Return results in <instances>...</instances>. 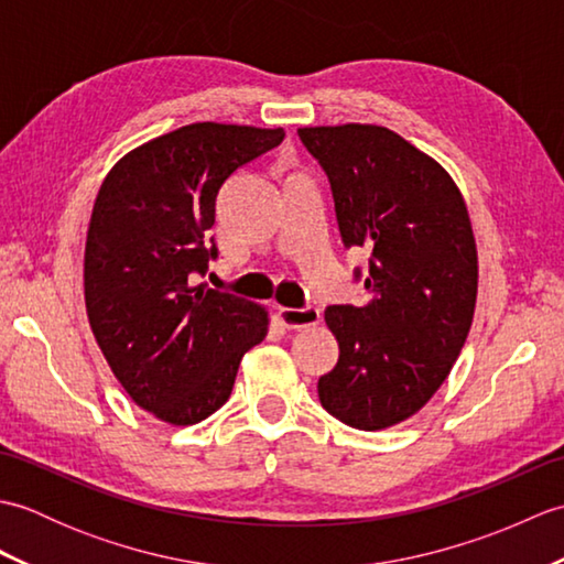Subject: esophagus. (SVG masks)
I'll return each mask as SVG.
<instances>
[{
    "label": "esophagus",
    "instance_id": "obj_1",
    "mask_svg": "<svg viewBox=\"0 0 564 564\" xmlns=\"http://www.w3.org/2000/svg\"><path fill=\"white\" fill-rule=\"evenodd\" d=\"M279 319L283 327L289 329H307L315 327L319 322V310L317 307H279Z\"/></svg>",
    "mask_w": 564,
    "mask_h": 564
}]
</instances>
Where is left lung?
Returning <instances> with one entry per match:
<instances>
[{"mask_svg":"<svg viewBox=\"0 0 564 564\" xmlns=\"http://www.w3.org/2000/svg\"><path fill=\"white\" fill-rule=\"evenodd\" d=\"M297 135L329 176L344 245L370 251L366 303L325 310L339 361L317 382L319 402L354 429H388L434 398L470 332V215L451 174L388 128L317 126Z\"/></svg>","mask_w":564,"mask_h":564,"instance_id":"1","label":"left lung"}]
</instances>
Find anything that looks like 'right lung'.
Listing matches in <instances>:
<instances>
[{"instance_id":"obj_1","label":"right lung","mask_w":564,"mask_h":564,"mask_svg":"<svg viewBox=\"0 0 564 564\" xmlns=\"http://www.w3.org/2000/svg\"><path fill=\"white\" fill-rule=\"evenodd\" d=\"M283 128L191 123L118 160L94 200L84 303L128 398L160 422L191 426L227 402L269 313L194 285L206 273L215 198L239 166L281 145Z\"/></svg>"}]
</instances>
